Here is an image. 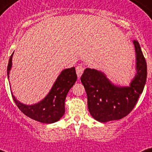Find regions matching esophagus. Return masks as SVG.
<instances>
[{
	"label": "esophagus",
	"mask_w": 152,
	"mask_h": 152,
	"mask_svg": "<svg viewBox=\"0 0 152 152\" xmlns=\"http://www.w3.org/2000/svg\"><path fill=\"white\" fill-rule=\"evenodd\" d=\"M83 71H84V68L82 65H79V66L76 67V74H77V76L79 78L82 76Z\"/></svg>",
	"instance_id": "1"
}]
</instances>
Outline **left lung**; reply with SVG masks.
<instances>
[{
  "label": "left lung",
  "instance_id": "1",
  "mask_svg": "<svg viewBox=\"0 0 152 152\" xmlns=\"http://www.w3.org/2000/svg\"><path fill=\"white\" fill-rule=\"evenodd\" d=\"M136 50L137 74L129 87H118L106 75L95 69H86L81 82L88 95V107L91 115L100 122L121 119L132 110L147 80V63L139 42L133 41Z\"/></svg>",
  "mask_w": 152,
  "mask_h": 152
}]
</instances>
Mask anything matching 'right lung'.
Masks as SVG:
<instances>
[{
	"instance_id": "right-lung-1",
	"label": "right lung",
	"mask_w": 152,
	"mask_h": 152,
	"mask_svg": "<svg viewBox=\"0 0 152 152\" xmlns=\"http://www.w3.org/2000/svg\"><path fill=\"white\" fill-rule=\"evenodd\" d=\"M12 54L8 61L7 75L9 77V72L12 64ZM77 80V75L74 67L64 69L61 72L53 83L51 90L46 97L34 105H25L18 101L12 95L13 100L18 108L33 120L46 124H51L59 121L64 113V101L70 88Z\"/></svg>"
}]
</instances>
